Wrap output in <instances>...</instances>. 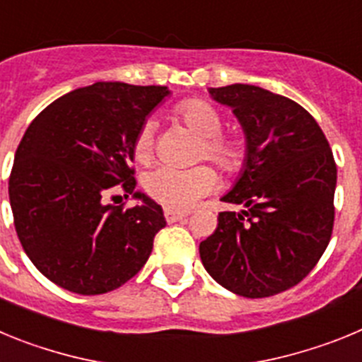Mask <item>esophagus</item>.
Returning a JSON list of instances; mask_svg holds the SVG:
<instances>
[{
  "label": "esophagus",
  "instance_id": "obj_1",
  "mask_svg": "<svg viewBox=\"0 0 362 362\" xmlns=\"http://www.w3.org/2000/svg\"><path fill=\"white\" fill-rule=\"evenodd\" d=\"M188 216V212H179L174 209H165V217L168 223H175V221H181Z\"/></svg>",
  "mask_w": 362,
  "mask_h": 362
}]
</instances>
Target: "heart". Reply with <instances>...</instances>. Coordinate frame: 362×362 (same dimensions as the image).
<instances>
[{
    "instance_id": "heart-1",
    "label": "heart",
    "mask_w": 362,
    "mask_h": 362,
    "mask_svg": "<svg viewBox=\"0 0 362 362\" xmlns=\"http://www.w3.org/2000/svg\"><path fill=\"white\" fill-rule=\"evenodd\" d=\"M175 116L201 137L199 158H206L226 172H235L246 159V143L241 137L223 136V119L212 105L201 99H187L175 107ZM156 121L146 119L136 136V159L146 161L153 148ZM143 187L152 199L168 209L185 210L217 187V175L209 166L175 168L156 166L143 175Z\"/></svg>"
}]
</instances>
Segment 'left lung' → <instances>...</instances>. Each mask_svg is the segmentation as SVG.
I'll use <instances>...</instances> for the list:
<instances>
[{
	"mask_svg": "<svg viewBox=\"0 0 362 362\" xmlns=\"http://www.w3.org/2000/svg\"><path fill=\"white\" fill-rule=\"evenodd\" d=\"M245 132L246 159L199 245L203 267L230 292L250 299L292 288L317 264L334 228L337 166L317 121L284 95L255 85L209 88Z\"/></svg>",
	"mask_w": 362,
	"mask_h": 362,
	"instance_id": "8db88e82",
	"label": "left lung"
}]
</instances>
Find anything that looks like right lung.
Instances as JSON below:
<instances>
[{
    "mask_svg": "<svg viewBox=\"0 0 362 362\" xmlns=\"http://www.w3.org/2000/svg\"><path fill=\"white\" fill-rule=\"evenodd\" d=\"M170 90L98 81L56 99L25 132L8 179L14 226L47 279L81 296L119 288L146 263L163 209L136 190L134 143ZM122 185L138 204H106Z\"/></svg>",
    "mask_w": 362,
    "mask_h": 362,
    "instance_id": "1",
    "label": "right lung"
}]
</instances>
